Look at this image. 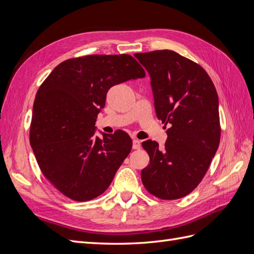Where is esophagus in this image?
Wrapping results in <instances>:
<instances>
[{"label": "esophagus", "instance_id": "34e87169", "mask_svg": "<svg viewBox=\"0 0 254 254\" xmlns=\"http://www.w3.org/2000/svg\"><path fill=\"white\" fill-rule=\"evenodd\" d=\"M132 147L133 149H140L141 148V142L136 139H133L132 141Z\"/></svg>", "mask_w": 254, "mask_h": 254}]
</instances>
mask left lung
Returning a JSON list of instances; mask_svg holds the SVG:
<instances>
[{
  "mask_svg": "<svg viewBox=\"0 0 254 254\" xmlns=\"http://www.w3.org/2000/svg\"><path fill=\"white\" fill-rule=\"evenodd\" d=\"M134 56L150 76L157 118L170 125L164 148L156 141L142 143L150 158L142 170V182L153 196L179 199L197 188L217 151V92L200 65L174 51Z\"/></svg>",
  "mask_w": 254,
  "mask_h": 254,
  "instance_id": "left-lung-1",
  "label": "left lung"
}]
</instances>
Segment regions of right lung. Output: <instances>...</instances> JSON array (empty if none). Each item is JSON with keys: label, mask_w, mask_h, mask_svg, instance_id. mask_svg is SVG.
Masks as SVG:
<instances>
[{"label": "right lung", "mask_w": 254, "mask_h": 254, "mask_svg": "<svg viewBox=\"0 0 254 254\" xmlns=\"http://www.w3.org/2000/svg\"><path fill=\"white\" fill-rule=\"evenodd\" d=\"M145 77L130 55H89L58 64L38 90L29 142L41 172L66 197L88 201L108 189L132 148L128 133L95 135L115 84Z\"/></svg>", "instance_id": "add662e5"}]
</instances>
